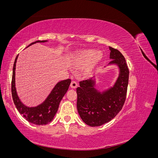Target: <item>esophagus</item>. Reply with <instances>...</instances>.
<instances>
[{"label":"esophagus","mask_w":158,"mask_h":158,"mask_svg":"<svg viewBox=\"0 0 158 158\" xmlns=\"http://www.w3.org/2000/svg\"><path fill=\"white\" fill-rule=\"evenodd\" d=\"M77 82H76V80H73L71 82V84H70V87L72 88H76V87H77Z\"/></svg>","instance_id":"obj_1"}]
</instances>
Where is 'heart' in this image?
Wrapping results in <instances>:
<instances>
[{"label":"heart","mask_w":158,"mask_h":158,"mask_svg":"<svg viewBox=\"0 0 158 158\" xmlns=\"http://www.w3.org/2000/svg\"><path fill=\"white\" fill-rule=\"evenodd\" d=\"M88 58H89L88 62L89 64L94 65L100 59L99 52L98 51H94L92 53V51L86 49L81 51L76 55V60L80 64L85 63Z\"/></svg>","instance_id":"obj_1"}]
</instances>
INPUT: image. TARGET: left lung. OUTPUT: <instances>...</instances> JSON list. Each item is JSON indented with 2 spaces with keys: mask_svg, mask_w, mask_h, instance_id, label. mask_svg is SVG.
<instances>
[{
  "mask_svg": "<svg viewBox=\"0 0 158 158\" xmlns=\"http://www.w3.org/2000/svg\"><path fill=\"white\" fill-rule=\"evenodd\" d=\"M109 64H117L119 74L113 87L100 92L95 89L92 78L80 82L76 88L77 109L80 117L86 125L101 126L109 122L123 108L126 99L129 70L125 57L116 49L109 47Z\"/></svg>",
  "mask_w": 158,
  "mask_h": 158,
  "instance_id": "obj_1",
  "label": "left lung"
}]
</instances>
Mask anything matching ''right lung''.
<instances>
[{
	"mask_svg": "<svg viewBox=\"0 0 158 158\" xmlns=\"http://www.w3.org/2000/svg\"><path fill=\"white\" fill-rule=\"evenodd\" d=\"M47 41H36L31 43L29 47L36 43H44ZM18 55L16 56L13 66V73L12 78V95L14 105L21 114L26 120L31 123L37 125H47L53 119L55 114L59 109V103L64 94L69 89L71 82L70 79L62 80L57 83L52 89L50 94L45 101L36 107H29L22 103L19 99L15 87V70L16 63Z\"/></svg>",
	"mask_w": 158,
	"mask_h": 158,
	"instance_id": "obj_1",
	"label": "right lung"
}]
</instances>
